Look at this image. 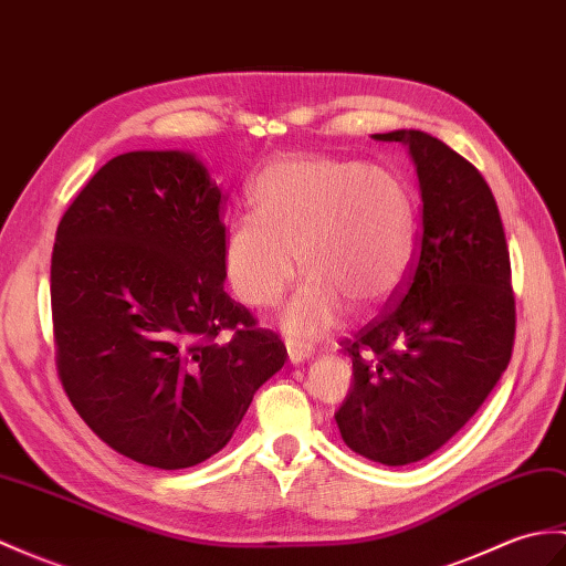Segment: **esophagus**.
Listing matches in <instances>:
<instances>
[{
	"label": "esophagus",
	"instance_id": "esophagus-1",
	"mask_svg": "<svg viewBox=\"0 0 566 566\" xmlns=\"http://www.w3.org/2000/svg\"><path fill=\"white\" fill-rule=\"evenodd\" d=\"M286 352H289V361H292V364L306 361L313 354V349L308 345L296 343V339H286Z\"/></svg>",
	"mask_w": 566,
	"mask_h": 566
}]
</instances>
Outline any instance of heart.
<instances>
[{
    "instance_id": "1",
    "label": "heart",
    "mask_w": 566,
    "mask_h": 566,
    "mask_svg": "<svg viewBox=\"0 0 566 566\" xmlns=\"http://www.w3.org/2000/svg\"><path fill=\"white\" fill-rule=\"evenodd\" d=\"M253 214L235 217L223 268L243 304H277L301 270L308 277L284 327L315 337L343 318L384 308L412 268L417 214L392 170L333 156H282L248 188Z\"/></svg>"
}]
</instances>
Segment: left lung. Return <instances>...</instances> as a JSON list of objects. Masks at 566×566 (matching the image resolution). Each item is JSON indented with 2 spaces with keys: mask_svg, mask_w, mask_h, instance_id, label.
Segmentation results:
<instances>
[{
  "mask_svg": "<svg viewBox=\"0 0 566 566\" xmlns=\"http://www.w3.org/2000/svg\"><path fill=\"white\" fill-rule=\"evenodd\" d=\"M410 149L422 227L400 292L352 339L354 386L335 422L354 453L407 465L439 451L511 361L516 301L494 195L480 170L419 129L374 135Z\"/></svg>",
  "mask_w": 566,
  "mask_h": 566,
  "instance_id": "obj_1",
  "label": "left lung"
}]
</instances>
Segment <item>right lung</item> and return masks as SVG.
<instances>
[{"label":"right lung","mask_w":566,"mask_h":566,"mask_svg":"<svg viewBox=\"0 0 566 566\" xmlns=\"http://www.w3.org/2000/svg\"><path fill=\"white\" fill-rule=\"evenodd\" d=\"M221 202L192 154L129 151L98 168L57 227L60 380L96 437L142 465L180 470L219 453L286 359L223 292Z\"/></svg>","instance_id":"obj_1"}]
</instances>
